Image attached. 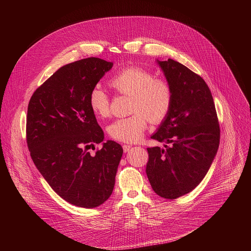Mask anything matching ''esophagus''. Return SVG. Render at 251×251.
I'll return each mask as SVG.
<instances>
[{
    "label": "esophagus",
    "mask_w": 251,
    "mask_h": 251,
    "mask_svg": "<svg viewBox=\"0 0 251 251\" xmlns=\"http://www.w3.org/2000/svg\"><path fill=\"white\" fill-rule=\"evenodd\" d=\"M131 148H132V145H128V144H125V145H123V151H124L125 153L129 152Z\"/></svg>",
    "instance_id": "34e87169"
}]
</instances>
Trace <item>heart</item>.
<instances>
[{"mask_svg": "<svg viewBox=\"0 0 251 251\" xmlns=\"http://www.w3.org/2000/svg\"><path fill=\"white\" fill-rule=\"evenodd\" d=\"M109 85L117 93L129 96L128 117L118 118L108 127L111 139L124 142H137L144 135L149 121L163 122L173 105V89L170 83L151 71L138 66H127L119 70L109 80ZM88 103L94 115L104 118L110 113V100L100 87H94L89 94Z\"/></svg>", "mask_w": 251, "mask_h": 251, "instance_id": "heart-1", "label": "heart"}]
</instances>
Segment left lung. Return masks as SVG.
Returning <instances> with one entry per match:
<instances>
[{
    "mask_svg": "<svg viewBox=\"0 0 251 251\" xmlns=\"http://www.w3.org/2000/svg\"><path fill=\"white\" fill-rule=\"evenodd\" d=\"M173 89V105L157 133L166 149L147 148L146 174L154 192L175 200L192 192L217 155L221 130L211 92L205 81L184 64L159 61Z\"/></svg>",
    "mask_w": 251,
    "mask_h": 251,
    "instance_id": "8db88e82",
    "label": "left lung"
}]
</instances>
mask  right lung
Returning <instances> with one entry per match:
<instances>
[{
  "instance_id": "add662e5",
  "label": "right lung",
  "mask_w": 251,
  "mask_h": 251,
  "mask_svg": "<svg viewBox=\"0 0 251 251\" xmlns=\"http://www.w3.org/2000/svg\"><path fill=\"white\" fill-rule=\"evenodd\" d=\"M112 62L83 58L60 67L30 97L26 143L30 157L51 189L69 203L92 208L111 196L123 149L104 133L88 98Z\"/></svg>"
}]
</instances>
